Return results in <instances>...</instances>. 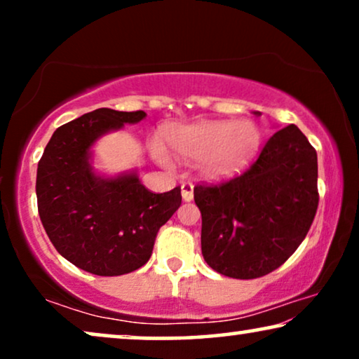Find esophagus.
Wrapping results in <instances>:
<instances>
[{"label": "esophagus", "instance_id": "1", "mask_svg": "<svg viewBox=\"0 0 359 359\" xmlns=\"http://www.w3.org/2000/svg\"><path fill=\"white\" fill-rule=\"evenodd\" d=\"M181 196H183V201H186V203L193 201L194 186H193V183H191V181H186V183L181 184Z\"/></svg>", "mask_w": 359, "mask_h": 359}]
</instances>
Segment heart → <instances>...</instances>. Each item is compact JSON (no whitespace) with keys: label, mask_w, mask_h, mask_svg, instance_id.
<instances>
[{"label":"heart","mask_w":359,"mask_h":359,"mask_svg":"<svg viewBox=\"0 0 359 359\" xmlns=\"http://www.w3.org/2000/svg\"><path fill=\"white\" fill-rule=\"evenodd\" d=\"M165 140L176 156L188 161L203 160L204 173L220 178L248 165L262 144V132L250 121H208L170 127L165 130ZM151 154L161 165H170L161 145H151Z\"/></svg>","instance_id":"1"}]
</instances>
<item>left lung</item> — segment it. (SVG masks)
I'll return each instance as SVG.
<instances>
[{
  "instance_id": "8db88e82",
  "label": "left lung",
  "mask_w": 359,
  "mask_h": 359,
  "mask_svg": "<svg viewBox=\"0 0 359 359\" xmlns=\"http://www.w3.org/2000/svg\"><path fill=\"white\" fill-rule=\"evenodd\" d=\"M194 203L205 263L229 278H262L296 252L313 222L317 151L297 126L284 127L242 175L196 186Z\"/></svg>"
}]
</instances>
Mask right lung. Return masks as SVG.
Masks as SVG:
<instances>
[{"label": "right lung", "mask_w": 359, "mask_h": 359, "mask_svg": "<svg viewBox=\"0 0 359 359\" xmlns=\"http://www.w3.org/2000/svg\"><path fill=\"white\" fill-rule=\"evenodd\" d=\"M144 111L101 107L53 132L37 166V208L57 252L88 273L119 276L149 262L156 233L181 205V188L155 194L135 173L96 175L91 147L137 124Z\"/></svg>", "instance_id": "1"}]
</instances>
